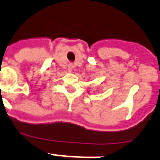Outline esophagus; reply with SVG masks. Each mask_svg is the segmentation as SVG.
<instances>
[{
  "label": "esophagus",
  "instance_id": "esophagus-1",
  "mask_svg": "<svg viewBox=\"0 0 160 160\" xmlns=\"http://www.w3.org/2000/svg\"><path fill=\"white\" fill-rule=\"evenodd\" d=\"M69 70H70V71H71V70H72V69H71V68H70Z\"/></svg>",
  "mask_w": 160,
  "mask_h": 160
}]
</instances>
